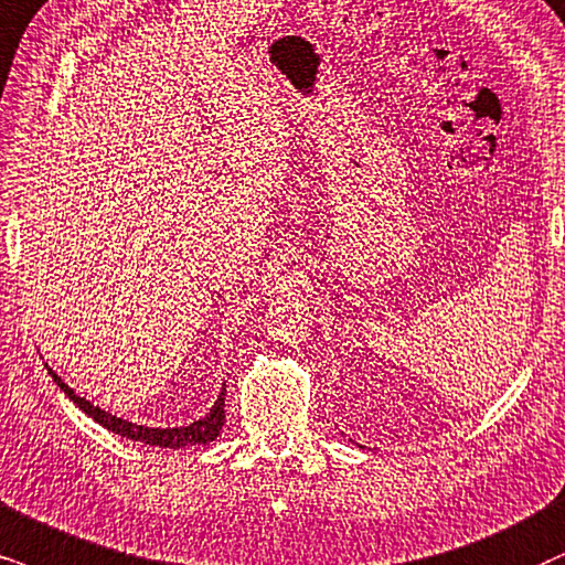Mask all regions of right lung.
Segmentation results:
<instances>
[{
	"label": "right lung",
	"mask_w": 565,
	"mask_h": 565,
	"mask_svg": "<svg viewBox=\"0 0 565 565\" xmlns=\"http://www.w3.org/2000/svg\"><path fill=\"white\" fill-rule=\"evenodd\" d=\"M49 375H52L54 383L64 391V396H67L75 406H81V409L88 414V417L96 419L98 425L106 427V430L122 435V438L146 443V446H159V448L205 446V443H211V440L218 438L221 427H224V419H226L224 417V396H226V391H221L218 398H216V402H213L211 409L205 412L200 419H195V423L182 425V427H148V425L130 423V419H122V417H117V414L104 412L102 406L90 404L88 398H83L81 394H75V391L70 388V385L64 383L62 377L56 375L52 367H49Z\"/></svg>",
	"instance_id": "1"
}]
</instances>
